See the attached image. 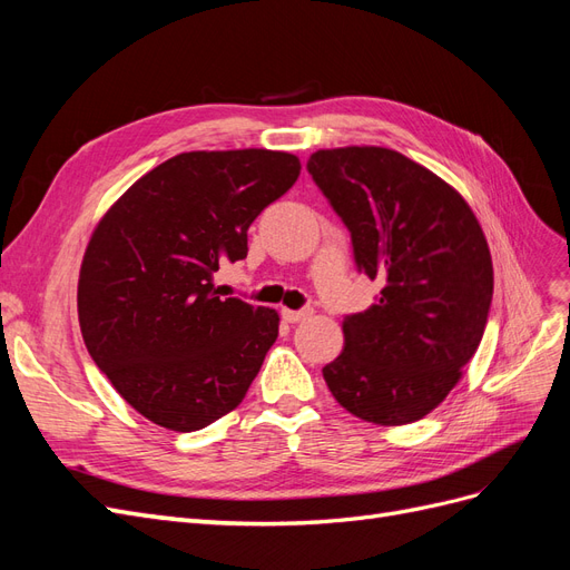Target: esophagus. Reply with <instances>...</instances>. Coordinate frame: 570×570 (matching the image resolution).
<instances>
[{"mask_svg":"<svg viewBox=\"0 0 570 570\" xmlns=\"http://www.w3.org/2000/svg\"><path fill=\"white\" fill-rule=\"evenodd\" d=\"M281 314H283V321H287V323H299V321L312 316V312H308V308H299V312H295V308H283Z\"/></svg>","mask_w":570,"mask_h":570,"instance_id":"1","label":"esophagus"}]
</instances>
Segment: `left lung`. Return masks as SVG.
<instances>
[{
  "label": "left lung",
  "mask_w": 570,
  "mask_h": 570,
  "mask_svg": "<svg viewBox=\"0 0 570 570\" xmlns=\"http://www.w3.org/2000/svg\"><path fill=\"white\" fill-rule=\"evenodd\" d=\"M306 168L350 228L356 268L383 285L366 312L342 321L344 350L323 368L327 390L361 421H421L485 333L488 239L452 185L394 149H318Z\"/></svg>",
  "instance_id": "obj_1"
}]
</instances>
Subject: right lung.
Here are the masks:
<instances>
[{
	"instance_id": "obj_1",
	"label": "right lung",
	"mask_w": 570,
	"mask_h": 570,
	"mask_svg": "<svg viewBox=\"0 0 570 570\" xmlns=\"http://www.w3.org/2000/svg\"><path fill=\"white\" fill-rule=\"evenodd\" d=\"M295 154L185 151L132 183L82 256L85 347L145 419L193 433L230 413L278 337V312L220 297L214 273L299 178Z\"/></svg>"
}]
</instances>
